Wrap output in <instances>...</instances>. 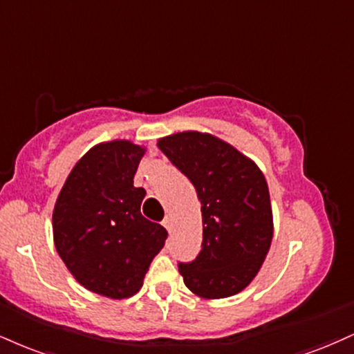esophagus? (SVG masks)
<instances>
[{
  "label": "esophagus",
  "mask_w": 354,
  "mask_h": 354,
  "mask_svg": "<svg viewBox=\"0 0 354 354\" xmlns=\"http://www.w3.org/2000/svg\"><path fill=\"white\" fill-rule=\"evenodd\" d=\"M163 225L166 227V231L171 232V229H173V223H171V218H169V216H166V218L163 219Z\"/></svg>",
  "instance_id": "obj_1"
}]
</instances>
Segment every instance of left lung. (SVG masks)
Segmentation results:
<instances>
[{"mask_svg": "<svg viewBox=\"0 0 354 354\" xmlns=\"http://www.w3.org/2000/svg\"><path fill=\"white\" fill-rule=\"evenodd\" d=\"M158 148L189 178L201 201L203 249L178 269L204 300L232 297L259 274L274 236L266 176L249 156L203 131H180Z\"/></svg>", "mask_w": 354, "mask_h": 354, "instance_id": "obj_1", "label": "left lung"}]
</instances>
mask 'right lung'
<instances>
[{
  "instance_id": "right-lung-1",
  "label": "right lung",
  "mask_w": 354,
  "mask_h": 354,
  "mask_svg": "<svg viewBox=\"0 0 354 354\" xmlns=\"http://www.w3.org/2000/svg\"><path fill=\"white\" fill-rule=\"evenodd\" d=\"M147 148L130 140L92 147L75 163L53 211L54 245L74 279L122 300L142 288L168 232L143 218L147 194L133 176Z\"/></svg>"
}]
</instances>
